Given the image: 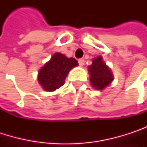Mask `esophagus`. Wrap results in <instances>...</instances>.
I'll use <instances>...</instances> for the list:
<instances>
[{"label": "esophagus", "instance_id": "esophagus-1", "mask_svg": "<svg viewBox=\"0 0 147 147\" xmlns=\"http://www.w3.org/2000/svg\"><path fill=\"white\" fill-rule=\"evenodd\" d=\"M78 63H79L80 66H83L84 64H85V60H84L83 59H80L78 60Z\"/></svg>", "mask_w": 147, "mask_h": 147}]
</instances>
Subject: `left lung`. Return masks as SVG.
Returning <instances> with one entry per match:
<instances>
[{"instance_id":"1","label":"left lung","mask_w":147,"mask_h":147,"mask_svg":"<svg viewBox=\"0 0 147 147\" xmlns=\"http://www.w3.org/2000/svg\"><path fill=\"white\" fill-rule=\"evenodd\" d=\"M91 85L97 90H103L114 80L110 67L105 63L101 56L92 60V65L88 67Z\"/></svg>"}]
</instances>
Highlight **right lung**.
<instances>
[{
  "instance_id": "add662e5",
  "label": "right lung",
  "mask_w": 147,
  "mask_h": 147,
  "mask_svg": "<svg viewBox=\"0 0 147 147\" xmlns=\"http://www.w3.org/2000/svg\"><path fill=\"white\" fill-rule=\"evenodd\" d=\"M74 58H67L65 54L55 53L38 71V82L47 92H53L65 83L70 71L77 66Z\"/></svg>"
}]
</instances>
